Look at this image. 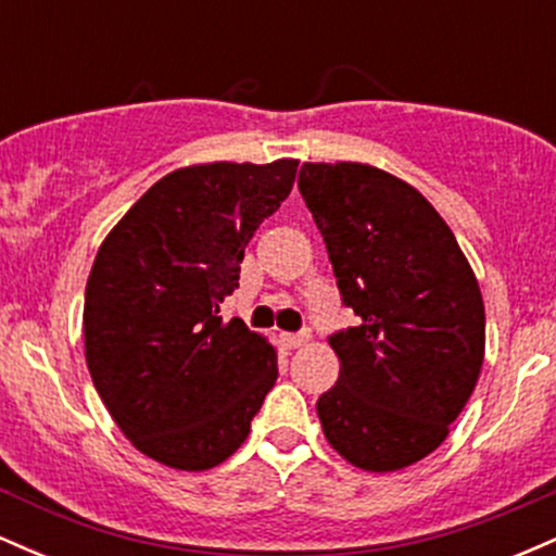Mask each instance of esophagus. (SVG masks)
Returning <instances> with one entry per match:
<instances>
[{
  "instance_id": "1",
  "label": "esophagus",
  "mask_w": 556,
  "mask_h": 556,
  "mask_svg": "<svg viewBox=\"0 0 556 556\" xmlns=\"http://www.w3.org/2000/svg\"><path fill=\"white\" fill-rule=\"evenodd\" d=\"M308 340H311V331H298V334H290V331H285V334H282V344L287 350L303 348V344Z\"/></svg>"
}]
</instances>
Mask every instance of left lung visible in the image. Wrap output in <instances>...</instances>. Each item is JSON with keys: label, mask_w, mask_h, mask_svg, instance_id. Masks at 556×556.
Here are the masks:
<instances>
[{"label": "left lung", "mask_w": 556, "mask_h": 556, "mask_svg": "<svg viewBox=\"0 0 556 556\" xmlns=\"http://www.w3.org/2000/svg\"><path fill=\"white\" fill-rule=\"evenodd\" d=\"M298 188L361 318L329 337L340 379L316 402L324 437L355 468H407L444 442L481 374L476 274L437 208L384 169L305 162Z\"/></svg>", "instance_id": "1"}]
</instances>
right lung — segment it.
<instances>
[{
  "label": "right lung",
  "instance_id": "add662e5",
  "mask_svg": "<svg viewBox=\"0 0 556 556\" xmlns=\"http://www.w3.org/2000/svg\"><path fill=\"white\" fill-rule=\"evenodd\" d=\"M295 159L214 162L151 185L96 253L86 363L119 431L177 470L225 463L277 381V350L219 303L245 245L295 182Z\"/></svg>",
  "mask_w": 556,
  "mask_h": 556
}]
</instances>
